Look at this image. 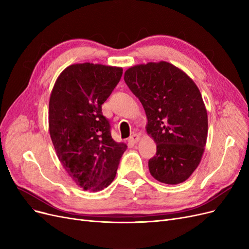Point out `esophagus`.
<instances>
[{
	"label": "esophagus",
	"mask_w": 249,
	"mask_h": 249,
	"mask_svg": "<svg viewBox=\"0 0 249 249\" xmlns=\"http://www.w3.org/2000/svg\"><path fill=\"white\" fill-rule=\"evenodd\" d=\"M140 140V136H139V134H133L130 138H128V142L130 143H132V144H135V143H137Z\"/></svg>",
	"instance_id": "obj_1"
}]
</instances>
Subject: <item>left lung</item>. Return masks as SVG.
<instances>
[{
  "label": "left lung",
  "mask_w": 249,
  "mask_h": 249,
  "mask_svg": "<svg viewBox=\"0 0 249 249\" xmlns=\"http://www.w3.org/2000/svg\"><path fill=\"white\" fill-rule=\"evenodd\" d=\"M124 81L143 105L147 133L157 143L156 156L148 160L150 174L166 184L185 181L200 164L208 134L198 87L167 62L131 67Z\"/></svg>",
  "instance_id": "left-lung-1"
}]
</instances>
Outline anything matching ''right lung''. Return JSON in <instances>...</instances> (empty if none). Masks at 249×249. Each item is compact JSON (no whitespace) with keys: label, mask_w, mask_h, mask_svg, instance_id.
<instances>
[{"label":"right lung","mask_w":249,"mask_h":249,"mask_svg":"<svg viewBox=\"0 0 249 249\" xmlns=\"http://www.w3.org/2000/svg\"><path fill=\"white\" fill-rule=\"evenodd\" d=\"M122 75V68L71 65L51 91V140L67 173L85 191H102L113 181L127 147L112 139L110 122L102 112Z\"/></svg>","instance_id":"obj_1"}]
</instances>
